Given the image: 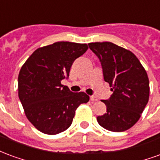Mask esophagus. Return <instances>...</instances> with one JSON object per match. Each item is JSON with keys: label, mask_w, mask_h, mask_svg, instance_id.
Returning a JSON list of instances; mask_svg holds the SVG:
<instances>
[{"label": "esophagus", "mask_w": 160, "mask_h": 160, "mask_svg": "<svg viewBox=\"0 0 160 160\" xmlns=\"http://www.w3.org/2000/svg\"><path fill=\"white\" fill-rule=\"evenodd\" d=\"M90 100L92 101V102H96V101H98V98L95 97V96H91Z\"/></svg>", "instance_id": "esophagus-1"}]
</instances>
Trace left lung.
I'll list each match as a JSON object with an SVG mask.
<instances>
[{
	"instance_id": "1",
	"label": "left lung",
	"mask_w": 160,
	"mask_h": 160,
	"mask_svg": "<svg viewBox=\"0 0 160 160\" xmlns=\"http://www.w3.org/2000/svg\"><path fill=\"white\" fill-rule=\"evenodd\" d=\"M88 46L98 56L105 82L113 92L102 100L106 113L98 116L101 127L112 132H122L137 122L149 98V80L136 56L113 42H91Z\"/></svg>"
}]
</instances>
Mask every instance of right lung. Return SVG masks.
<instances>
[{
	"label": "right lung",
	"instance_id": "add662e5",
	"mask_svg": "<svg viewBox=\"0 0 160 160\" xmlns=\"http://www.w3.org/2000/svg\"><path fill=\"white\" fill-rule=\"evenodd\" d=\"M87 49L86 43L54 42L35 50L19 71V100L26 118L43 134L66 130L78 106L89 101L85 92H73L61 84L69 76L73 61Z\"/></svg>",
	"mask_w": 160,
	"mask_h": 160
}]
</instances>
